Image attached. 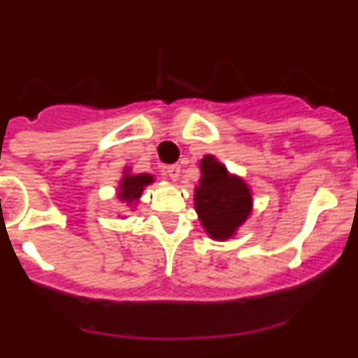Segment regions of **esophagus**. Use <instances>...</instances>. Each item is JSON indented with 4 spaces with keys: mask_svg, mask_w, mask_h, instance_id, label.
Returning <instances> with one entry per match:
<instances>
[{
    "mask_svg": "<svg viewBox=\"0 0 358 358\" xmlns=\"http://www.w3.org/2000/svg\"><path fill=\"white\" fill-rule=\"evenodd\" d=\"M179 173H181V166H179V164H169V166H166V176H169L172 181H177V179H179Z\"/></svg>",
    "mask_w": 358,
    "mask_h": 358,
    "instance_id": "1",
    "label": "esophagus"
}]
</instances>
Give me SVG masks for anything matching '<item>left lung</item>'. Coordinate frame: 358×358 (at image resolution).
I'll list each match as a JSON object with an SVG mask.
<instances>
[{"instance_id":"left-lung-1","label":"left lung","mask_w":358,"mask_h":358,"mask_svg":"<svg viewBox=\"0 0 358 358\" xmlns=\"http://www.w3.org/2000/svg\"><path fill=\"white\" fill-rule=\"evenodd\" d=\"M201 182L195 188V210L201 224L211 238H229L251 213V192L213 156L201 161Z\"/></svg>"}]
</instances>
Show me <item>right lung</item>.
Wrapping results in <instances>:
<instances>
[{
  "mask_svg": "<svg viewBox=\"0 0 358 358\" xmlns=\"http://www.w3.org/2000/svg\"><path fill=\"white\" fill-rule=\"evenodd\" d=\"M154 182V177L148 176V173H136V176H129L125 173L120 182V192L118 199L127 204H134V201L141 197V192L147 185Z\"/></svg>",
  "mask_w": 358,
  "mask_h": 358,
  "instance_id": "obj_1",
  "label": "right lung"
}]
</instances>
